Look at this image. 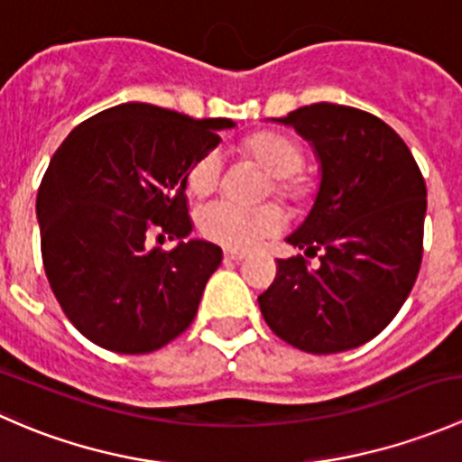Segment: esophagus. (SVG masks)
<instances>
[{"instance_id":"obj_1","label":"esophagus","mask_w":462,"mask_h":462,"mask_svg":"<svg viewBox=\"0 0 462 462\" xmlns=\"http://www.w3.org/2000/svg\"><path fill=\"white\" fill-rule=\"evenodd\" d=\"M223 259H226V261H241V259H245V253H239V250H226V253H223Z\"/></svg>"}]
</instances>
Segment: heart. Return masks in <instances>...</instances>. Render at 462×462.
Listing matches in <instances>:
<instances>
[{
    "mask_svg": "<svg viewBox=\"0 0 462 462\" xmlns=\"http://www.w3.org/2000/svg\"><path fill=\"white\" fill-rule=\"evenodd\" d=\"M244 152L270 174L265 194L274 192L277 197L297 205H304L313 199L315 183L306 171H301L304 147L295 138L279 132H259L244 143ZM221 179L223 156L218 149H212L194 161L185 183L189 194L203 199L217 192ZM197 221L201 235L209 241H217L227 248L245 250L282 230L283 214L277 205L244 208L232 201H218L205 205Z\"/></svg>",
    "mask_w": 462,
    "mask_h": 462,
    "instance_id": "heart-1",
    "label": "heart"
}]
</instances>
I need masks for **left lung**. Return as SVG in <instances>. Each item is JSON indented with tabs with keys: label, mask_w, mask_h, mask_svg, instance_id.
<instances>
[{
	"label": "left lung",
	"mask_w": 462,
	"mask_h": 462,
	"mask_svg": "<svg viewBox=\"0 0 462 462\" xmlns=\"http://www.w3.org/2000/svg\"><path fill=\"white\" fill-rule=\"evenodd\" d=\"M291 125L315 147L321 180L313 209L288 244L321 250L277 259V277L259 295L265 324L300 351L326 356L374 339L402 309L422 261L427 188L402 138L356 106L291 111Z\"/></svg>",
	"instance_id": "1"
}]
</instances>
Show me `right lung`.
<instances>
[{
  "mask_svg": "<svg viewBox=\"0 0 462 462\" xmlns=\"http://www.w3.org/2000/svg\"><path fill=\"white\" fill-rule=\"evenodd\" d=\"M227 118L194 120L127 102L78 125L37 192L42 261L69 321L114 353H152L197 318L223 253L192 232L189 167L212 152ZM180 239L171 251L148 236Z\"/></svg>",
  "mask_w": 462,
  "mask_h": 462,
  "instance_id": "obj_1",
  "label": "right lung"
}]
</instances>
